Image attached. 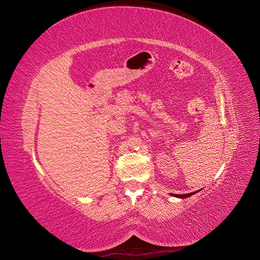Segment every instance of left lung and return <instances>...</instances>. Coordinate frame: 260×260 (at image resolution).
I'll list each match as a JSON object with an SVG mask.
<instances>
[{"label":"left lung","instance_id":"left-lung-1","mask_svg":"<svg viewBox=\"0 0 260 260\" xmlns=\"http://www.w3.org/2000/svg\"><path fill=\"white\" fill-rule=\"evenodd\" d=\"M198 192V191H196ZM196 192H192V193H187V194H175L174 196H176V198H180V199H185V198H188V196H191L193 194H195Z\"/></svg>","mask_w":260,"mask_h":260}]
</instances>
